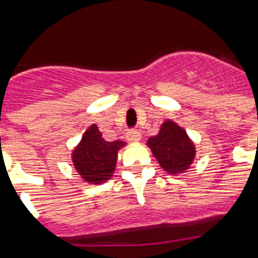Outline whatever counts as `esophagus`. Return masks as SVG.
<instances>
[{
  "label": "esophagus",
  "instance_id": "34e87169",
  "mask_svg": "<svg viewBox=\"0 0 258 258\" xmlns=\"http://www.w3.org/2000/svg\"><path fill=\"white\" fill-rule=\"evenodd\" d=\"M125 139L128 142H138L141 141V133L138 130H128L125 133Z\"/></svg>",
  "mask_w": 258,
  "mask_h": 258
}]
</instances>
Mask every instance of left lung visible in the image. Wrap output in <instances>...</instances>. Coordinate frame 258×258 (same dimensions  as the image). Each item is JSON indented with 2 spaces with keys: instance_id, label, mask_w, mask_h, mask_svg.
<instances>
[{
  "instance_id": "8db88e82",
  "label": "left lung",
  "mask_w": 258,
  "mask_h": 258,
  "mask_svg": "<svg viewBox=\"0 0 258 258\" xmlns=\"http://www.w3.org/2000/svg\"><path fill=\"white\" fill-rule=\"evenodd\" d=\"M147 145L151 147L159 165L170 174L187 170L196 155L194 145L186 131L170 120L162 124L159 134L150 138Z\"/></svg>"
}]
</instances>
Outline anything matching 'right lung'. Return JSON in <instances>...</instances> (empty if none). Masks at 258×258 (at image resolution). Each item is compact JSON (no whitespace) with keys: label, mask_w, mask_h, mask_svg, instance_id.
<instances>
[{"label":"right lung","mask_w":258,"mask_h":258,"mask_svg":"<svg viewBox=\"0 0 258 258\" xmlns=\"http://www.w3.org/2000/svg\"><path fill=\"white\" fill-rule=\"evenodd\" d=\"M124 145L123 141H104L97 125H91L74 151L75 167L87 182L101 183L115 170L117 150Z\"/></svg>","instance_id":"right-lung-1"}]
</instances>
